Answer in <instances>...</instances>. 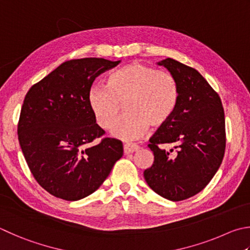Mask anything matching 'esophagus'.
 Returning <instances> with one entry per match:
<instances>
[{
  "label": "esophagus",
  "mask_w": 250,
  "mask_h": 250,
  "mask_svg": "<svg viewBox=\"0 0 250 250\" xmlns=\"http://www.w3.org/2000/svg\"><path fill=\"white\" fill-rule=\"evenodd\" d=\"M140 147L138 146L137 144H133V143H125L124 145V151L125 154H131V153H134L137 152Z\"/></svg>",
  "instance_id": "34e87169"
}]
</instances>
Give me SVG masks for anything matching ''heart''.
<instances>
[{"label": "heart", "mask_w": 250, "mask_h": 250, "mask_svg": "<svg viewBox=\"0 0 250 250\" xmlns=\"http://www.w3.org/2000/svg\"><path fill=\"white\" fill-rule=\"evenodd\" d=\"M179 93L174 76L143 63H130L109 75L107 86H93L88 104L97 125L110 129L125 105V111L111 133L122 140H135L149 125L158 129L174 116Z\"/></svg>", "instance_id": "1"}]
</instances>
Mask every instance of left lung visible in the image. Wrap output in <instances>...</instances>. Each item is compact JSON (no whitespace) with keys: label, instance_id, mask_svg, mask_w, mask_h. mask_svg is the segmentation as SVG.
Wrapping results in <instances>:
<instances>
[{"label":"left lung","instance_id":"obj_1","mask_svg":"<svg viewBox=\"0 0 250 250\" xmlns=\"http://www.w3.org/2000/svg\"><path fill=\"white\" fill-rule=\"evenodd\" d=\"M158 64L174 76L179 98L171 119L149 139L154 164L144 178L161 197L181 201L206 188L223 161L224 109L219 94L193 67L170 58Z\"/></svg>","mask_w":250,"mask_h":250}]
</instances>
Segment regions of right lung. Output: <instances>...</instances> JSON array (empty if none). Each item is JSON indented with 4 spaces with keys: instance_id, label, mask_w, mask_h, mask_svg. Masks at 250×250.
Returning a JSON list of instances; mask_svg holds the SVG:
<instances>
[{
    "instance_id": "obj_1",
    "label": "right lung",
    "mask_w": 250,
    "mask_h": 250,
    "mask_svg": "<svg viewBox=\"0 0 250 250\" xmlns=\"http://www.w3.org/2000/svg\"><path fill=\"white\" fill-rule=\"evenodd\" d=\"M102 58L74 59L31 86L17 133L36 181L52 196L76 201L92 194L124 154L119 140L103 138L88 104L98 75L119 64ZM101 142L87 145L94 139Z\"/></svg>"
}]
</instances>
